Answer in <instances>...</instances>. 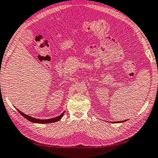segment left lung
Here are the masks:
<instances>
[{
    "mask_svg": "<svg viewBox=\"0 0 158 158\" xmlns=\"http://www.w3.org/2000/svg\"><path fill=\"white\" fill-rule=\"evenodd\" d=\"M123 121H115L114 123H121V122H123ZM124 121H126V120H124Z\"/></svg>",
    "mask_w": 158,
    "mask_h": 158,
    "instance_id": "8db88e82",
    "label": "left lung"
}]
</instances>
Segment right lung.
<instances>
[{
    "mask_svg": "<svg viewBox=\"0 0 158 158\" xmlns=\"http://www.w3.org/2000/svg\"><path fill=\"white\" fill-rule=\"evenodd\" d=\"M16 110L19 111V113H20L22 116H23L24 117H25V118H27V119L29 120L30 121H31V122L37 123H48L56 122V121H59L60 118L63 117V116H64V112H65V111H64V112H63L60 116H57V117H55V118H48V119H39V118H34V117H31V116H28V115L25 114L23 113L21 111L18 110V109H16Z\"/></svg>",
    "mask_w": 158,
    "mask_h": 158,
    "instance_id": "right-lung-1",
    "label": "right lung"
}]
</instances>
